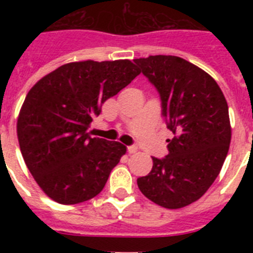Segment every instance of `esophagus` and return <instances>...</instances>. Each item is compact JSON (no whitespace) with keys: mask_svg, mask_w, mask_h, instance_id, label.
I'll use <instances>...</instances> for the list:
<instances>
[{"mask_svg":"<svg viewBox=\"0 0 253 253\" xmlns=\"http://www.w3.org/2000/svg\"><path fill=\"white\" fill-rule=\"evenodd\" d=\"M138 151V147L137 146H130V147H128V153L129 154H133V153H135V152Z\"/></svg>","mask_w":253,"mask_h":253,"instance_id":"obj_1","label":"esophagus"}]
</instances>
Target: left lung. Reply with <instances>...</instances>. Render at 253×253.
Instances as JSON below:
<instances>
[{
	"instance_id": "1",
	"label": "left lung",
	"mask_w": 253,
	"mask_h": 253,
	"mask_svg": "<svg viewBox=\"0 0 253 253\" xmlns=\"http://www.w3.org/2000/svg\"><path fill=\"white\" fill-rule=\"evenodd\" d=\"M134 62L160 92L173 133L169 154L152 157L153 167L138 178V187L160 207H187L207 193L227 157L232 138L227 100L215 80L186 59L149 55Z\"/></svg>"
}]
</instances>
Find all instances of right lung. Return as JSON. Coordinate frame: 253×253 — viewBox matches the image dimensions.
<instances>
[{
	"instance_id": "1",
	"label": "right lung",
	"mask_w": 253,
	"mask_h": 253,
	"mask_svg": "<svg viewBox=\"0 0 253 253\" xmlns=\"http://www.w3.org/2000/svg\"><path fill=\"white\" fill-rule=\"evenodd\" d=\"M139 73L129 59L81 60L31 87L17 118V139L29 171L51 200L73 205L101 193L126 147L92 138L88 128L102 104Z\"/></svg>"
}]
</instances>
